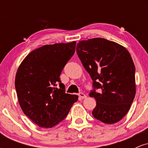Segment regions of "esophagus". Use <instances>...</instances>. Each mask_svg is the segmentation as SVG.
<instances>
[{
	"mask_svg": "<svg viewBox=\"0 0 148 148\" xmlns=\"http://www.w3.org/2000/svg\"><path fill=\"white\" fill-rule=\"evenodd\" d=\"M79 97L81 98H82V99H85V98H86L87 97V96L86 95L84 94V93H83V92H81L79 94Z\"/></svg>",
	"mask_w": 148,
	"mask_h": 148,
	"instance_id": "obj_1",
	"label": "esophagus"
}]
</instances>
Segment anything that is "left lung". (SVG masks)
<instances>
[{"label":"left lung","mask_w":148,"mask_h":148,"mask_svg":"<svg viewBox=\"0 0 148 148\" xmlns=\"http://www.w3.org/2000/svg\"><path fill=\"white\" fill-rule=\"evenodd\" d=\"M76 52L93 81L89 94L97 102L93 117L105 124L118 123L129 111L136 95L135 66L130 53L100 37L80 41Z\"/></svg>","instance_id":"1"}]
</instances>
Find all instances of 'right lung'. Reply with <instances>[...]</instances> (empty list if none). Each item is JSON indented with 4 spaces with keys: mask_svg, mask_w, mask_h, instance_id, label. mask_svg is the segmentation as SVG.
Listing matches in <instances>:
<instances>
[{
    "mask_svg": "<svg viewBox=\"0 0 148 148\" xmlns=\"http://www.w3.org/2000/svg\"><path fill=\"white\" fill-rule=\"evenodd\" d=\"M76 42L45 45L33 51L22 61L15 77L18 103L24 114L43 128L64 120L78 100L65 93L60 76L75 52Z\"/></svg>",
    "mask_w": 148,
    "mask_h": 148,
    "instance_id": "add662e5",
    "label": "right lung"
}]
</instances>
